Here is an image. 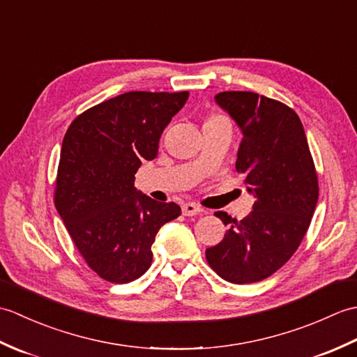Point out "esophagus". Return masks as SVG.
<instances>
[{"label":"esophagus","mask_w":357,"mask_h":357,"mask_svg":"<svg viewBox=\"0 0 357 357\" xmlns=\"http://www.w3.org/2000/svg\"><path fill=\"white\" fill-rule=\"evenodd\" d=\"M202 211L204 210L199 206H196V204H192V202L184 204V206H183V215H185V216L199 215V213H202Z\"/></svg>","instance_id":"obj_1"}]
</instances>
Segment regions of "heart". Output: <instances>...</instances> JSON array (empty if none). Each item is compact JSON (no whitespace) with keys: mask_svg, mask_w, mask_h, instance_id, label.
Wrapping results in <instances>:
<instances>
[{"mask_svg":"<svg viewBox=\"0 0 357 357\" xmlns=\"http://www.w3.org/2000/svg\"><path fill=\"white\" fill-rule=\"evenodd\" d=\"M213 118H218V116H213ZM213 118H208V119H213ZM208 119H207V121H208Z\"/></svg>","mask_w":357,"mask_h":357,"instance_id":"b5f03b06","label":"heart"}]
</instances>
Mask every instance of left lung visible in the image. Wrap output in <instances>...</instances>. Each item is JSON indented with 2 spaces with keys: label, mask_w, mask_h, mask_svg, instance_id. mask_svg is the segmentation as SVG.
<instances>
[{
  "label": "left lung",
  "mask_w": 357,
  "mask_h": 357,
  "mask_svg": "<svg viewBox=\"0 0 357 357\" xmlns=\"http://www.w3.org/2000/svg\"><path fill=\"white\" fill-rule=\"evenodd\" d=\"M215 100L242 132L236 172L255 204L242 221L215 213L229 230L206 257L231 284L259 282L282 267L305 236L319 196L314 162L301 119L288 105L253 92H221Z\"/></svg>",
  "instance_id": "1"
}]
</instances>
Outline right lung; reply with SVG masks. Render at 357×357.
<instances>
[{
    "label": "right lung",
    "mask_w": 357,
    "mask_h": 357,
    "mask_svg": "<svg viewBox=\"0 0 357 357\" xmlns=\"http://www.w3.org/2000/svg\"><path fill=\"white\" fill-rule=\"evenodd\" d=\"M188 92H127L73 119L63 139L55 207L73 244L98 276L113 284L138 279L151 265L156 233L181 215L135 188L142 161L184 107Z\"/></svg>",
    "instance_id": "add662e5"
}]
</instances>
